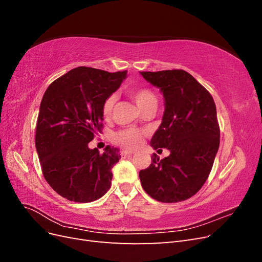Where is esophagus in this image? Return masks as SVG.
Returning <instances> with one entry per match:
<instances>
[{"label":"esophagus","mask_w":262,"mask_h":262,"mask_svg":"<svg viewBox=\"0 0 262 262\" xmlns=\"http://www.w3.org/2000/svg\"><path fill=\"white\" fill-rule=\"evenodd\" d=\"M133 153L130 152V150H126V149H123L121 150V156L122 157H128V156H131Z\"/></svg>","instance_id":"obj_1"}]
</instances>
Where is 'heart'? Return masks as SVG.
Here are the masks:
<instances>
[{"mask_svg":"<svg viewBox=\"0 0 262 262\" xmlns=\"http://www.w3.org/2000/svg\"><path fill=\"white\" fill-rule=\"evenodd\" d=\"M131 95L134 98V100L137 101V104L142 112H143V110L148 106L157 105V97L155 93L152 90L146 89V87L134 89L131 92ZM116 101H117V97L115 94L109 95V96H107L105 100L102 101L101 114L105 119L112 118L114 114ZM144 137H145L144 130L130 128V129H124L117 132L114 136V142L119 145L134 149L142 145V143H143L144 141Z\"/></svg>","mask_w":262,"mask_h":262,"instance_id":"b5f03b06","label":"heart"}]
</instances>
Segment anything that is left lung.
Wrapping results in <instances>:
<instances>
[{
    "instance_id": "8db88e82",
    "label": "left lung",
    "mask_w": 262,
    "mask_h": 262,
    "mask_svg": "<svg viewBox=\"0 0 262 262\" xmlns=\"http://www.w3.org/2000/svg\"><path fill=\"white\" fill-rule=\"evenodd\" d=\"M165 98L163 121L150 146L170 150L140 170L141 185L153 199L176 203L194 195L207 181L220 146V125L211 94L184 70L141 72Z\"/></svg>"
}]
</instances>
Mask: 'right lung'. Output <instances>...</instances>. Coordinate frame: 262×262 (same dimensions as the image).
<instances>
[{"label": "right lung", "mask_w": 262, "mask_h": 262, "mask_svg": "<svg viewBox=\"0 0 262 262\" xmlns=\"http://www.w3.org/2000/svg\"><path fill=\"white\" fill-rule=\"evenodd\" d=\"M125 74L78 67L53 81L43 95L37 153L47 182L70 201H95L112 186V169L121 158L119 149L107 145L100 154L89 143L102 129V101L120 87Z\"/></svg>", "instance_id": "1"}]
</instances>
